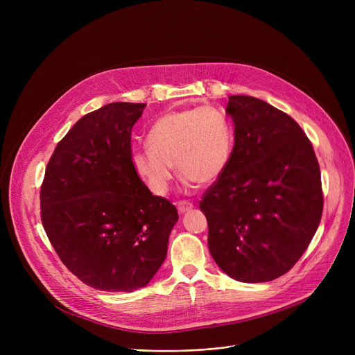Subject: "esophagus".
I'll list each match as a JSON object with an SVG mask.
<instances>
[{
  "instance_id": "34e87169",
  "label": "esophagus",
  "mask_w": 355,
  "mask_h": 355,
  "mask_svg": "<svg viewBox=\"0 0 355 355\" xmlns=\"http://www.w3.org/2000/svg\"><path fill=\"white\" fill-rule=\"evenodd\" d=\"M193 204L190 201H178L177 202V209L180 213H185V211H190L193 210Z\"/></svg>"
}]
</instances>
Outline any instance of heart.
I'll return each mask as SVG.
<instances>
[{
	"instance_id": "1",
	"label": "heart",
	"mask_w": 355,
	"mask_h": 355,
	"mask_svg": "<svg viewBox=\"0 0 355 355\" xmlns=\"http://www.w3.org/2000/svg\"><path fill=\"white\" fill-rule=\"evenodd\" d=\"M149 149H137L130 162L151 193L164 196L173 181V165L180 177L198 185L214 182L226 171L233 153V128L214 107L168 112L146 135Z\"/></svg>"
}]
</instances>
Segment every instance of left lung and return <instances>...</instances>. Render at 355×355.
Wrapping results in <instances>:
<instances>
[{"instance_id": "obj_1", "label": "left lung", "mask_w": 355, "mask_h": 355, "mask_svg": "<svg viewBox=\"0 0 355 355\" xmlns=\"http://www.w3.org/2000/svg\"><path fill=\"white\" fill-rule=\"evenodd\" d=\"M234 146L226 171L202 194L209 250L240 282H269L289 272L320 226V164L302 128L253 96H229Z\"/></svg>"}]
</instances>
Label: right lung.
Returning <instances> with one entry per match:
<instances>
[{"instance_id": "add662e5", "label": "right lung", "mask_w": 355, "mask_h": 355, "mask_svg": "<svg viewBox=\"0 0 355 355\" xmlns=\"http://www.w3.org/2000/svg\"><path fill=\"white\" fill-rule=\"evenodd\" d=\"M145 103L114 102L80 118L55 146L40 190L42 223L55 253L83 284L144 288L165 260L178 220L130 162V132Z\"/></svg>"}]
</instances>
